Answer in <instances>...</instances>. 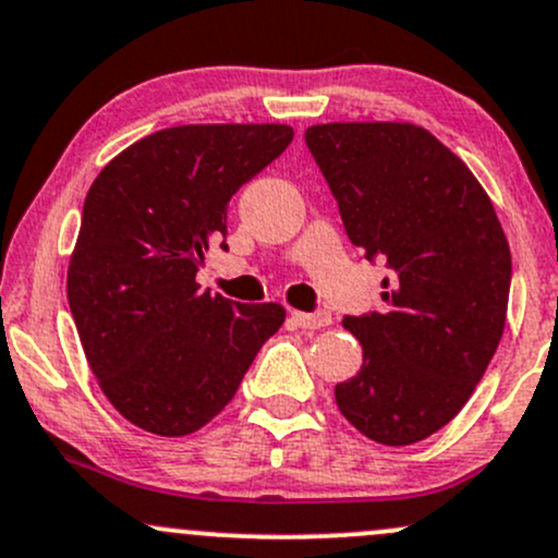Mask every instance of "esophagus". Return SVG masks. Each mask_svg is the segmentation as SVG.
Returning a JSON list of instances; mask_svg holds the SVG:
<instances>
[{"instance_id": "1", "label": "esophagus", "mask_w": 558, "mask_h": 558, "mask_svg": "<svg viewBox=\"0 0 558 558\" xmlns=\"http://www.w3.org/2000/svg\"><path fill=\"white\" fill-rule=\"evenodd\" d=\"M291 318H294L299 328H310V331L331 324V313H326V310H318V313H291Z\"/></svg>"}]
</instances>
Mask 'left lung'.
I'll return each mask as SVG.
<instances>
[{"label":"left lung","mask_w":558,"mask_h":558,"mask_svg":"<svg viewBox=\"0 0 558 558\" xmlns=\"http://www.w3.org/2000/svg\"><path fill=\"white\" fill-rule=\"evenodd\" d=\"M304 141L350 243L390 269L383 310L344 315L363 366L333 398L366 438L409 447L457 417L500 344L506 232L476 175L417 125L331 122Z\"/></svg>","instance_id":"1"}]
</instances>
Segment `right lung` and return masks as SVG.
Masks as SVG:
<instances>
[{
    "mask_svg": "<svg viewBox=\"0 0 558 558\" xmlns=\"http://www.w3.org/2000/svg\"><path fill=\"white\" fill-rule=\"evenodd\" d=\"M294 138L289 125H179L136 141L93 181L69 264V307L111 407L186 436L232 401L280 304H240L195 280L227 208Z\"/></svg>",
    "mask_w": 558,
    "mask_h": 558,
    "instance_id": "add662e5",
    "label": "right lung"
}]
</instances>
